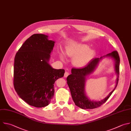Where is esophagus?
<instances>
[{
    "mask_svg": "<svg viewBox=\"0 0 131 131\" xmlns=\"http://www.w3.org/2000/svg\"><path fill=\"white\" fill-rule=\"evenodd\" d=\"M69 75V73L68 72H66L64 74V77H67Z\"/></svg>",
    "mask_w": 131,
    "mask_h": 131,
    "instance_id": "34e87169",
    "label": "esophagus"
}]
</instances>
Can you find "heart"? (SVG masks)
I'll return each mask as SVG.
<instances>
[{"label":"heart","mask_w":131,"mask_h":131,"mask_svg":"<svg viewBox=\"0 0 131 131\" xmlns=\"http://www.w3.org/2000/svg\"><path fill=\"white\" fill-rule=\"evenodd\" d=\"M90 46L86 44H76L67 47L66 54L73 58V64L79 68L85 67L93 59L95 55V51L90 49ZM60 58L63 60L64 55L60 54Z\"/></svg>","instance_id":"b5f03b06"}]
</instances>
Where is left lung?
Instances as JSON below:
<instances>
[{"label": "left lung", "instance_id": "8db88e82", "mask_svg": "<svg viewBox=\"0 0 131 131\" xmlns=\"http://www.w3.org/2000/svg\"><path fill=\"white\" fill-rule=\"evenodd\" d=\"M105 57H111L114 60L115 70L117 75L116 86L114 89L103 100L100 101H91L85 93L86 76L93 71L100 60ZM119 64L120 58L118 53L116 51H114L100 58H96L92 59L84 68L80 69L73 68L71 70L72 74L68 76L67 80L72 99L75 105L82 109H93L97 108L105 103L114 91L118 84L119 75Z\"/></svg>", "mask_w": 131, "mask_h": 131}]
</instances>
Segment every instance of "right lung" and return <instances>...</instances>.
Wrapping results in <instances>:
<instances>
[{
    "label": "right lung",
    "instance_id": "1",
    "mask_svg": "<svg viewBox=\"0 0 131 131\" xmlns=\"http://www.w3.org/2000/svg\"><path fill=\"white\" fill-rule=\"evenodd\" d=\"M48 36L35 34L24 43L14 58V89L28 104L47 106L54 95V83L62 77L64 69H55L49 63L55 41Z\"/></svg>",
    "mask_w": 131,
    "mask_h": 131
}]
</instances>
